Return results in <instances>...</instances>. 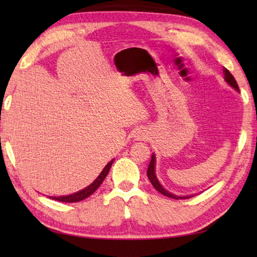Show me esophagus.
I'll return each instance as SVG.
<instances>
[{
	"instance_id": "34e87169",
	"label": "esophagus",
	"mask_w": 257,
	"mask_h": 257,
	"mask_svg": "<svg viewBox=\"0 0 257 257\" xmlns=\"http://www.w3.org/2000/svg\"><path fill=\"white\" fill-rule=\"evenodd\" d=\"M134 137H135V139H136V141H146V139L149 138V135H147L145 130L139 129V130H137L136 134H135Z\"/></svg>"
}]
</instances>
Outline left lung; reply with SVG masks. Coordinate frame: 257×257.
<instances>
[{"instance_id":"8db88e82","label":"left lung","mask_w":257,"mask_h":257,"mask_svg":"<svg viewBox=\"0 0 257 257\" xmlns=\"http://www.w3.org/2000/svg\"><path fill=\"white\" fill-rule=\"evenodd\" d=\"M223 75H224V80L227 82L228 85H230L232 87L233 89H236L237 92H239V87L237 85V81L234 80L233 76L230 73V71L228 69L223 68ZM155 163H156V159H155V154L153 153L152 154V159H151V162L149 165V169H147V177H149V179L151 181V184L153 185L154 188L160 191L161 194L164 195V196L167 197H170L173 199H186V198H190V197H194L195 195H187V196H179V195H175L170 193V191H168L165 188H163V186L160 184V181L158 179V177H156V173H155Z\"/></svg>"}]
</instances>
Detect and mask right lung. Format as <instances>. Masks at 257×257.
Returning <instances> with one entry per match:
<instances>
[{
    "instance_id": "add662e5",
    "label": "right lung",
    "mask_w": 257,
    "mask_h": 257,
    "mask_svg": "<svg viewBox=\"0 0 257 257\" xmlns=\"http://www.w3.org/2000/svg\"><path fill=\"white\" fill-rule=\"evenodd\" d=\"M113 161H114V159L111 160L110 162H108L105 165V168H104L103 170H102V172L99 173V176L92 182V184H90L89 186H87L86 188L81 189L79 191H77V193H73V194H70V195H66V196H59V197L49 196V197L52 198V199H55V201L64 202V203H76V202H80V201H82V199H85L87 197H89L90 195L94 194L95 191H96V189L98 188V187L101 186L103 180L105 179V177L107 176L108 171H110V168H111V165L113 163Z\"/></svg>"
}]
</instances>
